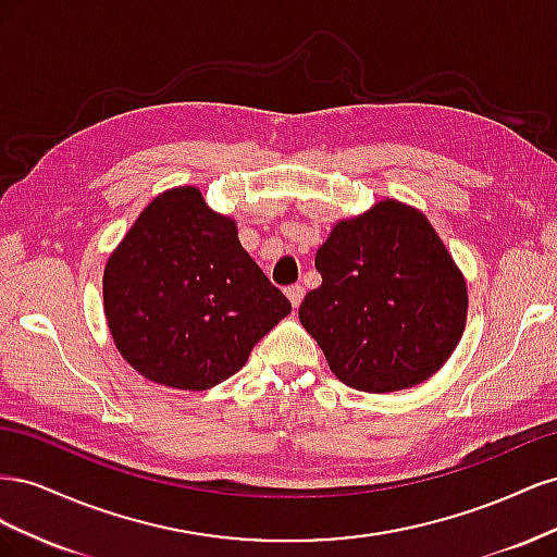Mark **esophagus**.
I'll list each match as a JSON object with an SVG mask.
<instances>
[{"label": "esophagus", "mask_w": 557, "mask_h": 557, "mask_svg": "<svg viewBox=\"0 0 557 557\" xmlns=\"http://www.w3.org/2000/svg\"><path fill=\"white\" fill-rule=\"evenodd\" d=\"M285 295H288V299H290V305L297 309L299 305H301V297H305V285H290L288 290H285Z\"/></svg>", "instance_id": "34e87169"}]
</instances>
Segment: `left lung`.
I'll use <instances>...</instances> for the list:
<instances>
[{"label":"left lung","instance_id":"8db88e82","mask_svg":"<svg viewBox=\"0 0 557 557\" xmlns=\"http://www.w3.org/2000/svg\"><path fill=\"white\" fill-rule=\"evenodd\" d=\"M323 276L299 323L332 374L362 393H397L440 372L467 323V281L423 211L381 199L334 223L315 252Z\"/></svg>","mask_w":557,"mask_h":557}]
</instances>
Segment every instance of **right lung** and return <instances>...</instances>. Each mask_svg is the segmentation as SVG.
Here are the masks:
<instances>
[{
    "instance_id": "obj_1",
    "label": "right lung",
    "mask_w": 557,
    "mask_h": 557,
    "mask_svg": "<svg viewBox=\"0 0 557 557\" xmlns=\"http://www.w3.org/2000/svg\"><path fill=\"white\" fill-rule=\"evenodd\" d=\"M104 315L129 367L176 391L237 374L252 346L290 313L239 244L234 218L195 185L160 193L104 267Z\"/></svg>"
}]
</instances>
